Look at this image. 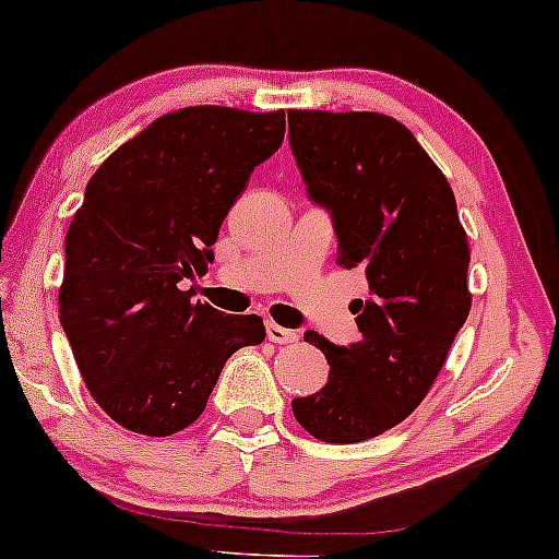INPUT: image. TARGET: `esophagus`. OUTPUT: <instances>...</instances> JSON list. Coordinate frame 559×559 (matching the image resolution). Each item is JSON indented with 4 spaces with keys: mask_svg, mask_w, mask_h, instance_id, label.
<instances>
[{
    "mask_svg": "<svg viewBox=\"0 0 559 559\" xmlns=\"http://www.w3.org/2000/svg\"><path fill=\"white\" fill-rule=\"evenodd\" d=\"M265 329H267V340L275 342V345H294V342H299L297 331L278 326V323H273V321H267Z\"/></svg>",
    "mask_w": 559,
    "mask_h": 559,
    "instance_id": "1",
    "label": "esophagus"
}]
</instances>
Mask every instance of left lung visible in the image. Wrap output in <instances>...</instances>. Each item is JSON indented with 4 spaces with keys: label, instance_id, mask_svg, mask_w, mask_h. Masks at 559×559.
Wrapping results in <instances>:
<instances>
[{
    "label": "left lung",
    "instance_id": "8db88e82",
    "mask_svg": "<svg viewBox=\"0 0 559 559\" xmlns=\"http://www.w3.org/2000/svg\"><path fill=\"white\" fill-rule=\"evenodd\" d=\"M289 145L308 199L329 212L336 254L369 278L360 340L305 342L329 382L292 411L323 443H360L425 401L469 316V247L443 171L401 121L371 110H289Z\"/></svg>",
    "mask_w": 559,
    "mask_h": 559
}]
</instances>
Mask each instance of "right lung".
<instances>
[{
  "label": "right lung",
  "instance_id": "1",
  "mask_svg": "<svg viewBox=\"0 0 559 559\" xmlns=\"http://www.w3.org/2000/svg\"><path fill=\"white\" fill-rule=\"evenodd\" d=\"M284 110H171L90 177L66 233L60 326L92 397L132 432L164 438L204 414L225 360L260 345V316L193 302L225 214L284 143Z\"/></svg>",
  "mask_w": 559,
  "mask_h": 559
}]
</instances>
